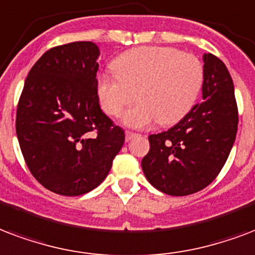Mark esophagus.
Segmentation results:
<instances>
[{"mask_svg":"<svg viewBox=\"0 0 255 255\" xmlns=\"http://www.w3.org/2000/svg\"><path fill=\"white\" fill-rule=\"evenodd\" d=\"M135 136H137V133H135V132L126 131V141H129L131 139H133Z\"/></svg>","mask_w":255,"mask_h":255,"instance_id":"1","label":"esophagus"}]
</instances>
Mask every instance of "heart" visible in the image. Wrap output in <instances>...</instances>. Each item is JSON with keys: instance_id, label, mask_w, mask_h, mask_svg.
<instances>
[{"instance_id": "heart-1", "label": "heart", "mask_w": 255, "mask_h": 255, "mask_svg": "<svg viewBox=\"0 0 255 255\" xmlns=\"http://www.w3.org/2000/svg\"><path fill=\"white\" fill-rule=\"evenodd\" d=\"M114 75L97 77V96L103 111L123 116L131 128L155 123L172 126L195 106L205 83V68L195 56L170 46H141L120 54L112 63Z\"/></svg>"}]
</instances>
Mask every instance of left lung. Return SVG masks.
Returning <instances> with one entry per match:
<instances>
[{
    "instance_id": "1",
    "label": "left lung",
    "mask_w": 255,
    "mask_h": 255,
    "mask_svg": "<svg viewBox=\"0 0 255 255\" xmlns=\"http://www.w3.org/2000/svg\"><path fill=\"white\" fill-rule=\"evenodd\" d=\"M203 102L168 131L149 135L141 160L145 178L159 191L183 197L207 187L225 166L238 128L234 84L226 65L203 54Z\"/></svg>"
}]
</instances>
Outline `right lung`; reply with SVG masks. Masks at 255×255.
<instances>
[{"instance_id":"obj_1","label":"right lung","mask_w":255,"mask_h":255,"mask_svg":"<svg viewBox=\"0 0 255 255\" xmlns=\"http://www.w3.org/2000/svg\"><path fill=\"white\" fill-rule=\"evenodd\" d=\"M99 56L91 41L49 49L28 73L17 107L26 166L44 187L65 197L96 188L124 144V131L99 104Z\"/></svg>"}]
</instances>
